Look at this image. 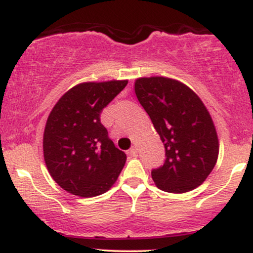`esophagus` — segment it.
Returning a JSON list of instances; mask_svg holds the SVG:
<instances>
[{"mask_svg":"<svg viewBox=\"0 0 253 253\" xmlns=\"http://www.w3.org/2000/svg\"><path fill=\"white\" fill-rule=\"evenodd\" d=\"M128 153H129V155L132 156V157H136V156H138V151H136V147L133 146L132 149L129 150V152H128Z\"/></svg>","mask_w":253,"mask_h":253,"instance_id":"1","label":"esophagus"}]
</instances>
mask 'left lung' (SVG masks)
<instances>
[{"label":"left lung","instance_id":"1","mask_svg":"<svg viewBox=\"0 0 253 253\" xmlns=\"http://www.w3.org/2000/svg\"><path fill=\"white\" fill-rule=\"evenodd\" d=\"M134 90L165 147L163 167L151 172L156 185L175 194L195 189L210 176L219 156L208 109L189 86L169 77H140Z\"/></svg>","mask_w":253,"mask_h":253}]
</instances>
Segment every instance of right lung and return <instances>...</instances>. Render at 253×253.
<instances>
[{"label": "right lung", "mask_w": 253, "mask_h": 253, "mask_svg": "<svg viewBox=\"0 0 253 253\" xmlns=\"http://www.w3.org/2000/svg\"><path fill=\"white\" fill-rule=\"evenodd\" d=\"M128 81L84 82L52 108L42 138L43 159L54 182L72 195L92 197L117 182L126 155L110 140L100 115Z\"/></svg>", "instance_id": "add662e5"}]
</instances>
